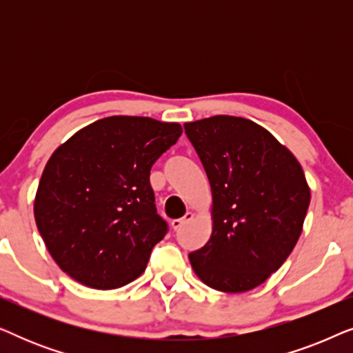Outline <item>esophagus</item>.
Here are the masks:
<instances>
[{
	"mask_svg": "<svg viewBox=\"0 0 353 353\" xmlns=\"http://www.w3.org/2000/svg\"><path fill=\"white\" fill-rule=\"evenodd\" d=\"M192 216H194V215H192V214H191V212H186V215H185V216H181V219L172 220V228H173V230H175V231H178V230H180V228H181V226H183V225H185V223H188V221H191V220H192Z\"/></svg>",
	"mask_w": 353,
	"mask_h": 353,
	"instance_id": "1",
	"label": "esophagus"
}]
</instances>
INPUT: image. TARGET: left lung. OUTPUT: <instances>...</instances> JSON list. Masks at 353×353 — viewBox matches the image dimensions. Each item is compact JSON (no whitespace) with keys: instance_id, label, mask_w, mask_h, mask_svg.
Instances as JSON below:
<instances>
[{"instance_id":"8db88e82","label":"left lung","mask_w":353,"mask_h":353,"mask_svg":"<svg viewBox=\"0 0 353 353\" xmlns=\"http://www.w3.org/2000/svg\"><path fill=\"white\" fill-rule=\"evenodd\" d=\"M212 190V236L190 254L197 276L245 292L286 262L302 233L310 190L301 163L272 133L233 115L185 123Z\"/></svg>"}]
</instances>
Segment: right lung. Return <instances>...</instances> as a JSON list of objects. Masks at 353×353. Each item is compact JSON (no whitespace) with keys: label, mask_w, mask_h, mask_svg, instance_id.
Returning <instances> with one entry per match:
<instances>
[{"label":"right lung","mask_w":353,"mask_h":353,"mask_svg":"<svg viewBox=\"0 0 353 353\" xmlns=\"http://www.w3.org/2000/svg\"><path fill=\"white\" fill-rule=\"evenodd\" d=\"M181 133L180 123L114 115L52 152L35 221L62 272L94 289L125 286L144 272L168 231L154 204L151 167Z\"/></svg>","instance_id":"1"}]
</instances>
